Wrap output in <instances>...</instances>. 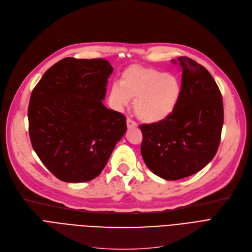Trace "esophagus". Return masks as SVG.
<instances>
[{"mask_svg": "<svg viewBox=\"0 0 252 252\" xmlns=\"http://www.w3.org/2000/svg\"><path fill=\"white\" fill-rule=\"evenodd\" d=\"M126 126H127V127H136V126H138V125L133 122L132 120H130V119H126Z\"/></svg>", "mask_w": 252, "mask_h": 252, "instance_id": "esophagus-1", "label": "esophagus"}]
</instances>
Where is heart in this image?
Here are the masks:
<instances>
[{"instance_id": "heart-1", "label": "heart", "mask_w": 252, "mask_h": 252, "mask_svg": "<svg viewBox=\"0 0 252 252\" xmlns=\"http://www.w3.org/2000/svg\"><path fill=\"white\" fill-rule=\"evenodd\" d=\"M179 78L153 68L131 65L110 87L108 100L115 110H123L130 99L139 119L147 124L164 121L176 109L181 97Z\"/></svg>"}]
</instances>
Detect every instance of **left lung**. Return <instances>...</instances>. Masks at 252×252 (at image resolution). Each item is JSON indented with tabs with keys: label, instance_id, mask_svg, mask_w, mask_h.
I'll use <instances>...</instances> for the list:
<instances>
[{
	"label": "left lung",
	"instance_id": "obj_1",
	"mask_svg": "<svg viewBox=\"0 0 252 252\" xmlns=\"http://www.w3.org/2000/svg\"><path fill=\"white\" fill-rule=\"evenodd\" d=\"M182 92L176 109L162 122L142 125V157L166 180L190 176L212 161L224 123L223 99L212 75L195 61L179 57Z\"/></svg>",
	"mask_w": 252,
	"mask_h": 252
}]
</instances>
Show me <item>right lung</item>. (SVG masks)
<instances>
[{
	"instance_id": "1",
	"label": "right lung",
	"mask_w": 252,
	"mask_h": 252,
	"mask_svg": "<svg viewBox=\"0 0 252 252\" xmlns=\"http://www.w3.org/2000/svg\"><path fill=\"white\" fill-rule=\"evenodd\" d=\"M112 71L103 59L65 58L50 66L31 93L33 150L62 181L97 177L126 133V116L102 102Z\"/></svg>"
}]
</instances>
